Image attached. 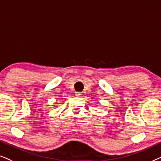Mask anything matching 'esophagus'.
<instances>
[{
	"label": "esophagus",
	"instance_id": "1",
	"mask_svg": "<svg viewBox=\"0 0 161 161\" xmlns=\"http://www.w3.org/2000/svg\"><path fill=\"white\" fill-rule=\"evenodd\" d=\"M75 95H76V96H78V97H79V96H82V93H78V92H76V93H75Z\"/></svg>",
	"mask_w": 161,
	"mask_h": 161
}]
</instances>
